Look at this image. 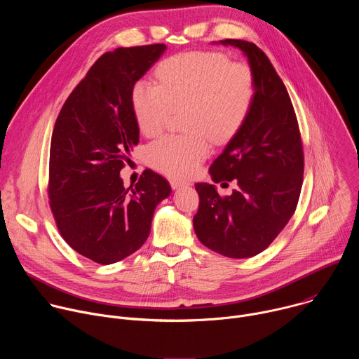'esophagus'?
I'll list each match as a JSON object with an SVG mask.
<instances>
[{"label":"esophagus","instance_id":"34e87169","mask_svg":"<svg viewBox=\"0 0 359 359\" xmlns=\"http://www.w3.org/2000/svg\"><path fill=\"white\" fill-rule=\"evenodd\" d=\"M170 186H172L173 190H177V189H182V187L187 186V184L183 183V182H177V180H170Z\"/></svg>","mask_w":359,"mask_h":359}]
</instances>
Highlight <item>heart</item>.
<instances>
[{"mask_svg": "<svg viewBox=\"0 0 359 359\" xmlns=\"http://www.w3.org/2000/svg\"><path fill=\"white\" fill-rule=\"evenodd\" d=\"M158 85L139 81L132 108L139 130L158 135L172 109L184 108L183 136H163L146 149L151 168L176 179L193 176L210 155V137L230 140L244 125L255 96L251 68L222 53H186L162 61Z\"/></svg>", "mask_w": 359, "mask_h": 359, "instance_id": "heart-1", "label": "heart"}]
</instances>
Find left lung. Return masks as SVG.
Masks as SVG:
<instances>
[{"label":"left lung","mask_w":359,"mask_h":359,"mask_svg":"<svg viewBox=\"0 0 359 359\" xmlns=\"http://www.w3.org/2000/svg\"><path fill=\"white\" fill-rule=\"evenodd\" d=\"M241 49L255 81L248 118L209 172L215 183L236 182L222 197L215 184L197 183V238L230 259L266 250L295 212L302 186L304 151L291 99L263 50L252 42L223 39Z\"/></svg>","instance_id":"1"}]
</instances>
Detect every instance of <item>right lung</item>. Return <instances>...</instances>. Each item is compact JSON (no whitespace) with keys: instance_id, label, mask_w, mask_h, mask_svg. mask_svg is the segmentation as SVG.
Listing matches in <instances>:
<instances>
[{"instance_id":"obj_1","label":"right lung","mask_w":359,"mask_h":359,"mask_svg":"<svg viewBox=\"0 0 359 359\" xmlns=\"http://www.w3.org/2000/svg\"><path fill=\"white\" fill-rule=\"evenodd\" d=\"M165 49L153 43L102 55L68 96L54 126L49 206L64 240L97 264H114L139 250L156 206L172 193L168 180L149 169L128 189L119 176L139 143L133 85Z\"/></svg>"}]
</instances>
